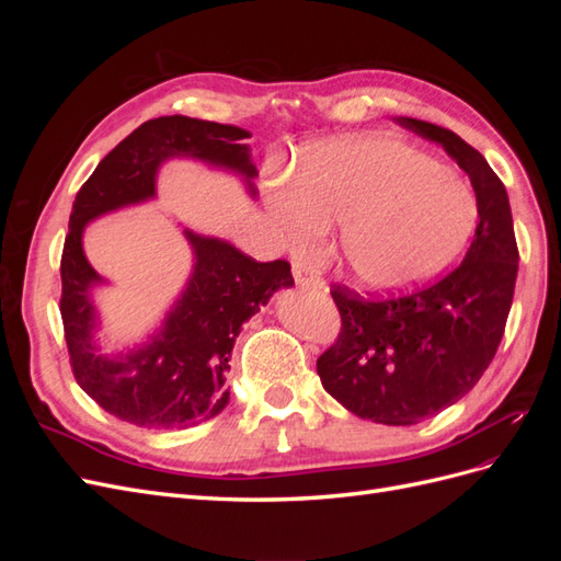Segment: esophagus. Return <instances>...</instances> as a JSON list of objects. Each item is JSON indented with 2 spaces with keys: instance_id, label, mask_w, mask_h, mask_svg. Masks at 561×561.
Returning <instances> with one entry per match:
<instances>
[{
  "instance_id": "esophagus-1",
  "label": "esophagus",
  "mask_w": 561,
  "mask_h": 561,
  "mask_svg": "<svg viewBox=\"0 0 561 561\" xmlns=\"http://www.w3.org/2000/svg\"><path fill=\"white\" fill-rule=\"evenodd\" d=\"M293 274H295V283L299 287H309V290H322V287H325V283L320 280V276H316L311 268H307L299 262L293 264Z\"/></svg>"
}]
</instances>
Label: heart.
Here are the masks:
<instances>
[{
    "instance_id": "heart-1",
    "label": "heart",
    "mask_w": 561,
    "mask_h": 561,
    "mask_svg": "<svg viewBox=\"0 0 561 561\" xmlns=\"http://www.w3.org/2000/svg\"><path fill=\"white\" fill-rule=\"evenodd\" d=\"M268 213L295 250L339 222V262L369 293L435 278L478 229L472 186L426 151L383 135L304 147L293 175L271 184Z\"/></svg>"
}]
</instances>
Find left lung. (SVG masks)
<instances>
[{
	"label": "left lung",
	"mask_w": 561,
	"mask_h": 561,
	"mask_svg": "<svg viewBox=\"0 0 561 561\" xmlns=\"http://www.w3.org/2000/svg\"><path fill=\"white\" fill-rule=\"evenodd\" d=\"M396 124L443 145L463 168L480 225L461 266L419 293L371 301L334 287L342 332L318 358V377L355 416L414 426L461 400L494 360L519 252L507 192L480 151L443 126L410 116Z\"/></svg>",
	"instance_id": "obj_1"
}]
</instances>
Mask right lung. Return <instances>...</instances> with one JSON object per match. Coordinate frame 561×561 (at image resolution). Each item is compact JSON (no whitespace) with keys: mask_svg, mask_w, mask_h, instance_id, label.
<instances>
[{"mask_svg":"<svg viewBox=\"0 0 561 561\" xmlns=\"http://www.w3.org/2000/svg\"><path fill=\"white\" fill-rule=\"evenodd\" d=\"M250 133L190 116H159L135 128L98 163L81 186L65 239L60 313L77 383L105 412L142 428H186L225 410L231 351L243 322L280 287H293L285 260L254 262L217 236L184 227L192 274L163 320L140 344L118 353L100 346L93 293L107 280L83 252V229L98 217L157 198L161 165L190 159L239 175L254 198L257 165L243 140Z\"/></svg>","mask_w":561,"mask_h":561,"instance_id":"obj_1","label":"right lung"}]
</instances>
